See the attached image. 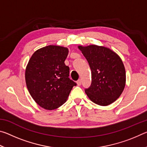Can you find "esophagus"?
Segmentation results:
<instances>
[{
  "instance_id": "obj_1",
  "label": "esophagus",
  "mask_w": 147,
  "mask_h": 147,
  "mask_svg": "<svg viewBox=\"0 0 147 147\" xmlns=\"http://www.w3.org/2000/svg\"><path fill=\"white\" fill-rule=\"evenodd\" d=\"M76 83H77V85H78V86H80V85H81V83H82V81H81V80H80V79H79L76 82Z\"/></svg>"
}]
</instances>
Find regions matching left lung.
Masks as SVG:
<instances>
[{"label":"left lung","instance_id":"left-lung-1","mask_svg":"<svg viewBox=\"0 0 147 147\" xmlns=\"http://www.w3.org/2000/svg\"><path fill=\"white\" fill-rule=\"evenodd\" d=\"M91 70V84L85 89L89 99L98 105L108 106L117 99L124 90L126 72L117 54L106 47L79 46Z\"/></svg>","mask_w":147,"mask_h":147}]
</instances>
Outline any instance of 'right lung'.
Masks as SVG:
<instances>
[{
    "mask_svg": "<svg viewBox=\"0 0 147 147\" xmlns=\"http://www.w3.org/2000/svg\"><path fill=\"white\" fill-rule=\"evenodd\" d=\"M67 48L49 45L35 52L27 65L25 80L30 94L42 108L53 110L65 102L76 83L69 78L64 61Z\"/></svg>",
    "mask_w": 147,
    "mask_h": 147,
    "instance_id": "1",
    "label": "right lung"
}]
</instances>
